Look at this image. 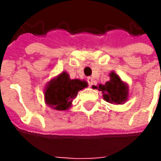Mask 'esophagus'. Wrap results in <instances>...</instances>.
Masks as SVG:
<instances>
[{"label":"esophagus","mask_w":161,"mask_h":161,"mask_svg":"<svg viewBox=\"0 0 161 161\" xmlns=\"http://www.w3.org/2000/svg\"><path fill=\"white\" fill-rule=\"evenodd\" d=\"M87 81H88V84H89V86H92L93 85V82H94V80L92 79L91 77L87 78Z\"/></svg>","instance_id":"34e87169"}]
</instances>
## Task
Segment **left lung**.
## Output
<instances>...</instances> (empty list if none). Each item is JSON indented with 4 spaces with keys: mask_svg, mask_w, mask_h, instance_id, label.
I'll return each instance as SVG.
<instances>
[{
    "mask_svg": "<svg viewBox=\"0 0 161 161\" xmlns=\"http://www.w3.org/2000/svg\"><path fill=\"white\" fill-rule=\"evenodd\" d=\"M111 80L107 81L105 85H99L98 90H101L104 96V99L109 103L121 104L125 101L127 97V87L122 82L120 78L114 72L110 74ZM94 89L97 87H93Z\"/></svg>",
    "mask_w": 161,
    "mask_h": 161,
    "instance_id": "left-lung-1",
    "label": "left lung"
}]
</instances>
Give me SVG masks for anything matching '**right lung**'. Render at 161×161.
Returning a JSON list of instances; mask_svg holds the SVG:
<instances>
[{
    "label": "right lung",
    "mask_w": 161,
    "mask_h": 161,
    "mask_svg": "<svg viewBox=\"0 0 161 161\" xmlns=\"http://www.w3.org/2000/svg\"><path fill=\"white\" fill-rule=\"evenodd\" d=\"M87 87V82L80 80H71L66 72L48 84L45 97L47 103L54 109L66 110L71 106V99L77 96L79 90Z\"/></svg>",
    "instance_id": "obj_1"
}]
</instances>
